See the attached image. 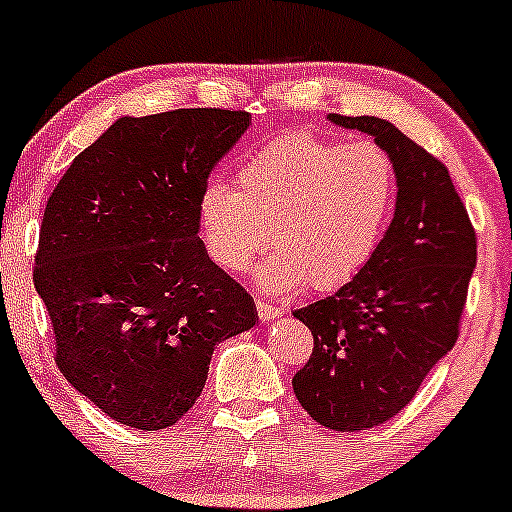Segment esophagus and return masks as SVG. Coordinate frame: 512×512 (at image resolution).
<instances>
[{
  "mask_svg": "<svg viewBox=\"0 0 512 512\" xmlns=\"http://www.w3.org/2000/svg\"><path fill=\"white\" fill-rule=\"evenodd\" d=\"M256 312H258V317H261V322L276 320V317L283 315V310H280V307L268 305V302H261V300L256 302Z\"/></svg>",
  "mask_w": 512,
  "mask_h": 512,
  "instance_id": "34e87169",
  "label": "esophagus"
}]
</instances>
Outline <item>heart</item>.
Wrapping results in <instances>:
<instances>
[{"label":"heart","instance_id":"heart-1","mask_svg":"<svg viewBox=\"0 0 512 512\" xmlns=\"http://www.w3.org/2000/svg\"><path fill=\"white\" fill-rule=\"evenodd\" d=\"M395 202L386 148L290 131L246 158L239 190L219 180L202 190L200 222L224 271L246 273L273 244L278 256L258 271L268 293H332L376 256Z\"/></svg>","mask_w":512,"mask_h":512}]
</instances>
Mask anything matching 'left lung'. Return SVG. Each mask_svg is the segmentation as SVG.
<instances>
[{"mask_svg":"<svg viewBox=\"0 0 512 512\" xmlns=\"http://www.w3.org/2000/svg\"><path fill=\"white\" fill-rule=\"evenodd\" d=\"M327 119L373 136L398 170L393 222L371 263L337 293L293 312L315 337L293 378L295 398L322 427L359 432L398 415L454 346L476 232L444 163L398 126Z\"/></svg>","mask_w":512,"mask_h":512,"instance_id":"8db88e82","label":"left lung"}]
</instances>
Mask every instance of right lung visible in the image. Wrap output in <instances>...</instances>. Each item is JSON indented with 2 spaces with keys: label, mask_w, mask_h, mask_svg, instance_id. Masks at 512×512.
Masks as SVG:
<instances>
[{
  "label": "right lung",
  "mask_w": 512,
  "mask_h": 512,
  "mask_svg": "<svg viewBox=\"0 0 512 512\" xmlns=\"http://www.w3.org/2000/svg\"><path fill=\"white\" fill-rule=\"evenodd\" d=\"M249 124L229 109L122 117L48 197L34 285L56 364L122 425H175L205 388L214 346L258 322L200 239L202 190Z\"/></svg>",
  "instance_id": "right-lung-1"
}]
</instances>
